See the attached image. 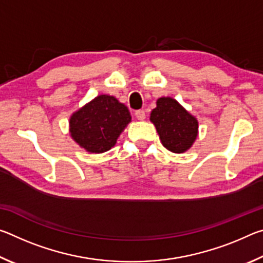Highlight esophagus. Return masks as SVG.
<instances>
[{
  "label": "esophagus",
  "instance_id": "1",
  "mask_svg": "<svg viewBox=\"0 0 263 263\" xmlns=\"http://www.w3.org/2000/svg\"><path fill=\"white\" fill-rule=\"evenodd\" d=\"M135 115H136V117L139 119V121H144L145 117H146L144 110H137Z\"/></svg>",
  "mask_w": 263,
  "mask_h": 263
}]
</instances>
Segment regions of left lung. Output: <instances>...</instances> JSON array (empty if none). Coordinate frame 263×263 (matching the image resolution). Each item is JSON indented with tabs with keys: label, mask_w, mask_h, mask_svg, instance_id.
I'll list each match as a JSON object with an SVG mask.
<instances>
[{
	"label": "left lung",
	"mask_w": 263,
	"mask_h": 263,
	"mask_svg": "<svg viewBox=\"0 0 263 263\" xmlns=\"http://www.w3.org/2000/svg\"><path fill=\"white\" fill-rule=\"evenodd\" d=\"M149 119L157 127L162 145L171 152H185L197 137L196 118L171 97L158 100Z\"/></svg>",
	"instance_id": "left-lung-1"
}]
</instances>
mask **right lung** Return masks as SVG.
<instances>
[{"mask_svg":"<svg viewBox=\"0 0 263 263\" xmlns=\"http://www.w3.org/2000/svg\"><path fill=\"white\" fill-rule=\"evenodd\" d=\"M131 121L127 108L114 96L100 95L73 114L70 136L90 153H103L115 146L117 138Z\"/></svg>","mask_w":263,"mask_h":263,"instance_id":"obj_1","label":"right lung"}]
</instances>
